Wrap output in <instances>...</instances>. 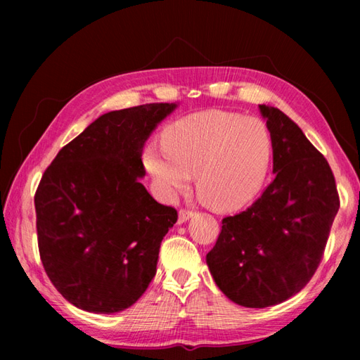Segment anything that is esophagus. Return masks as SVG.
Segmentation results:
<instances>
[{"mask_svg":"<svg viewBox=\"0 0 360 360\" xmlns=\"http://www.w3.org/2000/svg\"><path fill=\"white\" fill-rule=\"evenodd\" d=\"M193 217V212L192 210H187V209H181L179 210V217H178V224H184L187 219H190Z\"/></svg>","mask_w":360,"mask_h":360,"instance_id":"esophagus-1","label":"esophagus"}]
</instances>
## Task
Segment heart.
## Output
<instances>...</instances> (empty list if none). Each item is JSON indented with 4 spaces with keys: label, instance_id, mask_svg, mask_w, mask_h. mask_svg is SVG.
Wrapping results in <instances>:
<instances>
[{
    "label": "heart",
    "instance_id": "1",
    "mask_svg": "<svg viewBox=\"0 0 360 360\" xmlns=\"http://www.w3.org/2000/svg\"><path fill=\"white\" fill-rule=\"evenodd\" d=\"M164 150L145 156L148 172L168 195L196 174L201 200L219 212L238 210L262 190L272 160V137L263 120L238 112L205 111L165 129Z\"/></svg>",
    "mask_w": 360,
    "mask_h": 360
}]
</instances>
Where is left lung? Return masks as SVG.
Returning a JSON list of instances; mask_svg holds the SVG:
<instances>
[{
  "label": "left lung",
  "mask_w": 360,
  "mask_h": 360,
  "mask_svg": "<svg viewBox=\"0 0 360 360\" xmlns=\"http://www.w3.org/2000/svg\"><path fill=\"white\" fill-rule=\"evenodd\" d=\"M259 111L272 137L275 178L250 207L223 219L205 257L217 286L246 308L278 304L308 285L340 205L322 153L278 108Z\"/></svg>",
  "instance_id": "obj_1"
}]
</instances>
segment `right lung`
I'll list each match as a JSON object with an SVG mask.
<instances>
[{"label":"right lung","mask_w":360,"mask_h":360,"mask_svg":"<svg viewBox=\"0 0 360 360\" xmlns=\"http://www.w3.org/2000/svg\"><path fill=\"white\" fill-rule=\"evenodd\" d=\"M174 108L147 103L106 112L46 168L35 192L38 250L52 285L74 307L124 311L156 275L160 241L178 212L139 182L142 150Z\"/></svg>","instance_id":"1"}]
</instances>
